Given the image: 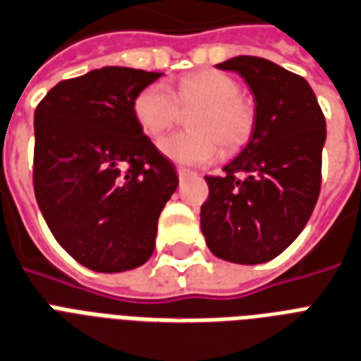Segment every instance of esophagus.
Listing matches in <instances>:
<instances>
[{"instance_id":"obj_1","label":"esophagus","mask_w":361,"mask_h":361,"mask_svg":"<svg viewBox=\"0 0 361 361\" xmlns=\"http://www.w3.org/2000/svg\"><path fill=\"white\" fill-rule=\"evenodd\" d=\"M177 175H178V178H180V180H186V178L192 175V171H190V169H186V167H178Z\"/></svg>"}]
</instances>
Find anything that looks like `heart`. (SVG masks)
<instances>
[{"mask_svg":"<svg viewBox=\"0 0 361 361\" xmlns=\"http://www.w3.org/2000/svg\"><path fill=\"white\" fill-rule=\"evenodd\" d=\"M190 114V131L161 139V154L183 166H207L220 149L235 154L252 137L256 111L241 96V86L230 75L201 71L178 80L175 92L154 82L142 88L133 99L137 124L152 139H158L180 118Z\"/></svg>","mask_w":361,"mask_h":361,"instance_id":"1","label":"heart"}]
</instances>
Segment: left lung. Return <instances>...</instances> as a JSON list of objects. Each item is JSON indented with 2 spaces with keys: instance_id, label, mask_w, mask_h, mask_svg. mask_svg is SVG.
I'll use <instances>...</instances> for the list:
<instances>
[{
  "instance_id": "left-lung-1",
  "label": "left lung",
  "mask_w": 361,
  "mask_h": 361,
  "mask_svg": "<svg viewBox=\"0 0 361 361\" xmlns=\"http://www.w3.org/2000/svg\"><path fill=\"white\" fill-rule=\"evenodd\" d=\"M245 79L256 103L247 147L205 177L201 231L211 252L254 265L276 258L305 228L322 180L326 118L303 77L256 56L219 63Z\"/></svg>"
}]
</instances>
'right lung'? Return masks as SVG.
Here are the masks:
<instances>
[{"instance_id":"1","label":"right lung","mask_w":361,"mask_h":361,"mask_svg":"<svg viewBox=\"0 0 361 361\" xmlns=\"http://www.w3.org/2000/svg\"><path fill=\"white\" fill-rule=\"evenodd\" d=\"M164 73L102 67L61 80L33 116V190L56 241L97 273L152 256L177 169L133 116V99Z\"/></svg>"}]
</instances>
